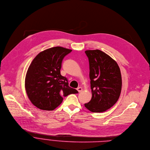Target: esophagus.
<instances>
[{
  "label": "esophagus",
  "instance_id": "esophagus-1",
  "mask_svg": "<svg viewBox=\"0 0 150 150\" xmlns=\"http://www.w3.org/2000/svg\"><path fill=\"white\" fill-rule=\"evenodd\" d=\"M77 90L78 91V92H81L83 91V88L82 87H78L77 88Z\"/></svg>",
  "mask_w": 150,
  "mask_h": 150
}]
</instances>
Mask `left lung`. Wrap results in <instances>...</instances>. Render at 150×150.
Segmentation results:
<instances>
[{"instance_id":"left-lung-1","label":"left lung","mask_w":150,"mask_h":150,"mask_svg":"<svg viewBox=\"0 0 150 150\" xmlns=\"http://www.w3.org/2000/svg\"><path fill=\"white\" fill-rule=\"evenodd\" d=\"M85 52L89 60L92 97L84 106L92 112H103L119 99L122 86L120 67L115 60L99 50Z\"/></svg>"}]
</instances>
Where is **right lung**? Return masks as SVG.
<instances>
[{"mask_svg": "<svg viewBox=\"0 0 150 150\" xmlns=\"http://www.w3.org/2000/svg\"><path fill=\"white\" fill-rule=\"evenodd\" d=\"M72 50L62 47L40 52L30 63L25 78V90L32 103L40 110L52 111L59 106L63 97L78 91L68 86L61 75L64 57Z\"/></svg>", "mask_w": 150, "mask_h": 150, "instance_id": "add662e5", "label": "right lung"}]
</instances>
